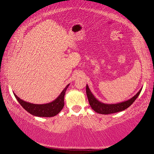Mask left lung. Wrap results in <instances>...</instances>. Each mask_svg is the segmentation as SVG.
<instances>
[{"mask_svg": "<svg viewBox=\"0 0 154 154\" xmlns=\"http://www.w3.org/2000/svg\"><path fill=\"white\" fill-rule=\"evenodd\" d=\"M141 92V89L139 90L136 95L133 96L130 100L125 101V102H122L121 103L118 104H104L100 103V101L96 100L94 96L90 92V90L88 88V85H86V94L88 98V101H89L90 105L91 107L96 113H100V114H111L117 113V112H120L122 111H124L132 105V103L134 102L137 98L139 96V94Z\"/></svg>", "mask_w": 154, "mask_h": 154, "instance_id": "obj_1", "label": "left lung"}]
</instances>
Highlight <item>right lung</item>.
Segmentation results:
<instances>
[{
  "label": "right lung",
  "mask_w": 154,
  "mask_h": 154,
  "mask_svg": "<svg viewBox=\"0 0 154 154\" xmlns=\"http://www.w3.org/2000/svg\"><path fill=\"white\" fill-rule=\"evenodd\" d=\"M69 85H67L66 88L62 91L60 96L57 98L53 102L48 104H44V105H36V104H32L30 103L25 102L22 100V99L18 98L15 94V98L17 100L18 102L22 106L26 111H27L28 113L33 115V116L38 117H53L58 114L60 111L64 107V98L65 95L66 90L69 87Z\"/></svg>",
  "instance_id": "right-lung-1"
}]
</instances>
